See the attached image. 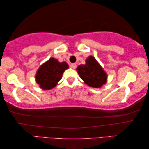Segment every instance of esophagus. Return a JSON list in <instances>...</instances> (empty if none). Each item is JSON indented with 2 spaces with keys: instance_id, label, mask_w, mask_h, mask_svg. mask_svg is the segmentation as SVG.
<instances>
[{
  "instance_id": "34e87169",
  "label": "esophagus",
  "mask_w": 149,
  "mask_h": 149,
  "mask_svg": "<svg viewBox=\"0 0 149 149\" xmlns=\"http://www.w3.org/2000/svg\"><path fill=\"white\" fill-rule=\"evenodd\" d=\"M70 67L71 68H72L73 69H75L77 68V65H76V64H72L70 65Z\"/></svg>"
}]
</instances>
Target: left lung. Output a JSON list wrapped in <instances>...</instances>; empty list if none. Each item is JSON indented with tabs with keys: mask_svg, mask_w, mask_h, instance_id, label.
<instances>
[{
	"mask_svg": "<svg viewBox=\"0 0 149 149\" xmlns=\"http://www.w3.org/2000/svg\"><path fill=\"white\" fill-rule=\"evenodd\" d=\"M77 70L85 83L91 87H101L107 82V73L93 56L85 60V64L79 65Z\"/></svg>",
	"mask_w": 149,
	"mask_h": 149,
	"instance_id": "left-lung-1",
	"label": "left lung"
}]
</instances>
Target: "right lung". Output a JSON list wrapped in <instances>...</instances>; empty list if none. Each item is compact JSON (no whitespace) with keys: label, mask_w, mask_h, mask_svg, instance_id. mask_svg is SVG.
I'll list each match as a JSON object with an SVG mask.
<instances>
[{"label":"right lung","mask_w":149,"mask_h":149,"mask_svg":"<svg viewBox=\"0 0 149 149\" xmlns=\"http://www.w3.org/2000/svg\"><path fill=\"white\" fill-rule=\"evenodd\" d=\"M68 68L66 62H60L54 58H50L38 68L35 76L36 82L45 90L54 88L62 79L63 72Z\"/></svg>","instance_id":"1"}]
</instances>
